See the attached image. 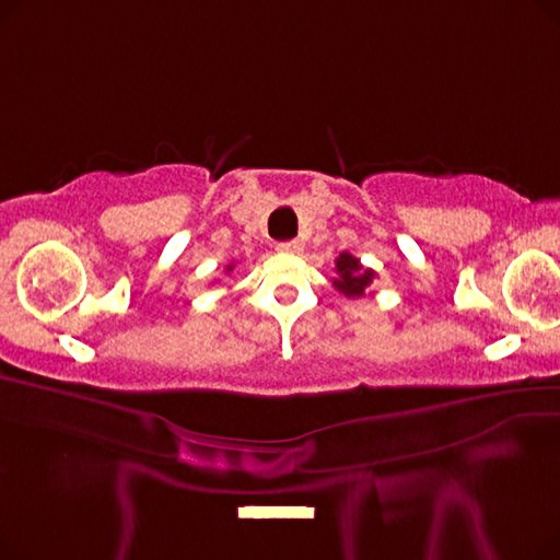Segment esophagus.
<instances>
[{
    "instance_id": "esophagus-1",
    "label": "esophagus",
    "mask_w": 560,
    "mask_h": 560,
    "mask_svg": "<svg viewBox=\"0 0 560 560\" xmlns=\"http://www.w3.org/2000/svg\"><path fill=\"white\" fill-rule=\"evenodd\" d=\"M277 249L283 252V254H300L302 252V243L300 241H285V243H279Z\"/></svg>"
}]
</instances>
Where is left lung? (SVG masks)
<instances>
[{
    "label": "left lung",
    "instance_id": "left-lung-1",
    "mask_svg": "<svg viewBox=\"0 0 560 560\" xmlns=\"http://www.w3.org/2000/svg\"><path fill=\"white\" fill-rule=\"evenodd\" d=\"M336 275L338 277H334V288L351 300L363 298L368 285L376 277L374 270L363 268L361 260L357 256H351L349 252H342L336 258Z\"/></svg>",
    "mask_w": 560,
    "mask_h": 560
}]
</instances>
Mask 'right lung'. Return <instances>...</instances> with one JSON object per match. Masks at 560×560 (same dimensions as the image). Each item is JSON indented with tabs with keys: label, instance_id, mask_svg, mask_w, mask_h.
Segmentation results:
<instances>
[{
	"label": "right lung",
	"instance_id": "1",
	"mask_svg": "<svg viewBox=\"0 0 560 560\" xmlns=\"http://www.w3.org/2000/svg\"><path fill=\"white\" fill-rule=\"evenodd\" d=\"M233 270V265H226V272H231Z\"/></svg>",
	"mask_w": 560,
	"mask_h": 560
}]
</instances>
